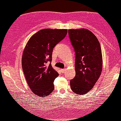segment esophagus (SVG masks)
I'll list each match as a JSON object with an SVG mask.
<instances>
[{
    "instance_id": "esophagus-1",
    "label": "esophagus",
    "mask_w": 121,
    "mask_h": 121,
    "mask_svg": "<svg viewBox=\"0 0 121 121\" xmlns=\"http://www.w3.org/2000/svg\"><path fill=\"white\" fill-rule=\"evenodd\" d=\"M61 73H62V74H64V73H65L66 69H61Z\"/></svg>"
}]
</instances>
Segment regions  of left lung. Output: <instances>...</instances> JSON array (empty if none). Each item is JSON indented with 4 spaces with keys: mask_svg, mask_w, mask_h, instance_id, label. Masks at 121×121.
<instances>
[{
    "mask_svg": "<svg viewBox=\"0 0 121 121\" xmlns=\"http://www.w3.org/2000/svg\"><path fill=\"white\" fill-rule=\"evenodd\" d=\"M68 33L75 54V76L70 86L74 93L84 95L93 88L102 73L101 47L96 36L86 29L69 30Z\"/></svg>",
    "mask_w": 121,
    "mask_h": 121,
    "instance_id": "8db88e82",
    "label": "left lung"
}]
</instances>
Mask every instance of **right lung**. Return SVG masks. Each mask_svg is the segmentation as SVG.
<instances>
[{"label": "right lung", "instance_id": "right-lung-1", "mask_svg": "<svg viewBox=\"0 0 121 121\" xmlns=\"http://www.w3.org/2000/svg\"><path fill=\"white\" fill-rule=\"evenodd\" d=\"M67 30L43 29L27 42L22 59V69L28 86L34 94L46 97L54 89L59 74L52 67L53 49L66 36Z\"/></svg>", "mask_w": 121, "mask_h": 121}]
</instances>
